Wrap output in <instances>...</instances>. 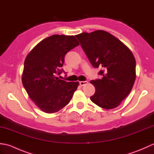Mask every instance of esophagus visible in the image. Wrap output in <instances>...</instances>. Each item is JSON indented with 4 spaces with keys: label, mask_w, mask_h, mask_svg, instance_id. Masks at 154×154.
Listing matches in <instances>:
<instances>
[{
    "label": "esophagus",
    "mask_w": 154,
    "mask_h": 154,
    "mask_svg": "<svg viewBox=\"0 0 154 154\" xmlns=\"http://www.w3.org/2000/svg\"><path fill=\"white\" fill-rule=\"evenodd\" d=\"M87 83H88V82L87 81H80V82H79V85L81 86L85 85H87Z\"/></svg>",
    "instance_id": "obj_1"
}]
</instances>
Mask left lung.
Returning <instances> with one entry per match:
<instances>
[{
	"label": "left lung",
	"mask_w": 154,
	"mask_h": 154,
	"mask_svg": "<svg viewBox=\"0 0 154 154\" xmlns=\"http://www.w3.org/2000/svg\"><path fill=\"white\" fill-rule=\"evenodd\" d=\"M94 68H102V79L90 81L95 88L91 100L104 109L119 106L136 80V60L132 51L113 35L104 30L75 35Z\"/></svg>",
	"instance_id": "8db88e82"
}]
</instances>
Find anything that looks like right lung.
<instances>
[{"instance_id":"1","label":"right lung","mask_w":154,"mask_h":154,"mask_svg":"<svg viewBox=\"0 0 154 154\" xmlns=\"http://www.w3.org/2000/svg\"><path fill=\"white\" fill-rule=\"evenodd\" d=\"M79 45L74 35H53L44 39L28 54L22 81L35 105L45 113H54L69 103L79 82H67L56 75L68 51Z\"/></svg>"}]
</instances>
